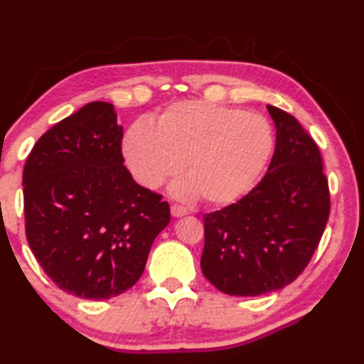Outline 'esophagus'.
I'll return each instance as SVG.
<instances>
[{
    "label": "esophagus",
    "instance_id": "esophagus-1",
    "mask_svg": "<svg viewBox=\"0 0 364 364\" xmlns=\"http://www.w3.org/2000/svg\"><path fill=\"white\" fill-rule=\"evenodd\" d=\"M171 213L173 217H183V215H187L188 213V210L186 207H182V205H172L171 207Z\"/></svg>",
    "mask_w": 364,
    "mask_h": 364
}]
</instances>
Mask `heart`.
<instances>
[{"mask_svg":"<svg viewBox=\"0 0 364 364\" xmlns=\"http://www.w3.org/2000/svg\"><path fill=\"white\" fill-rule=\"evenodd\" d=\"M273 149L272 126L260 114L207 101L171 104L157 119L134 122L124 137V157L147 188L161 187L182 171L177 196H200L225 205L250 191Z\"/></svg>","mask_w":364,"mask_h":364,"instance_id":"1","label":"heart"}]
</instances>
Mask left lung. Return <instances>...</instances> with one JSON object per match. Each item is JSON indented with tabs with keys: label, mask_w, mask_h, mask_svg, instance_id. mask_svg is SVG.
Wrapping results in <instances>:
<instances>
[{
	"label": "left lung",
	"mask_w": 364,
	"mask_h": 364,
	"mask_svg": "<svg viewBox=\"0 0 364 364\" xmlns=\"http://www.w3.org/2000/svg\"><path fill=\"white\" fill-rule=\"evenodd\" d=\"M267 109L277 144L265 177L238 202L203 217L202 273L217 290L233 296L265 295L296 280L330 215L316 142L291 114Z\"/></svg>",
	"instance_id": "obj_1"
}]
</instances>
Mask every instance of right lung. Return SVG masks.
<instances>
[{
  "label": "right lung",
  "instance_id": "1",
  "mask_svg": "<svg viewBox=\"0 0 364 364\" xmlns=\"http://www.w3.org/2000/svg\"><path fill=\"white\" fill-rule=\"evenodd\" d=\"M121 142L112 104L89 102L44 132L24 164L31 252L63 291L87 300L136 285L171 222L162 196L124 166Z\"/></svg>",
  "mask_w": 364,
  "mask_h": 364
}]
</instances>
